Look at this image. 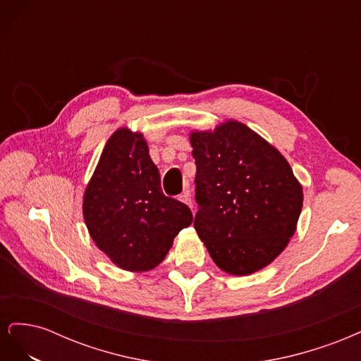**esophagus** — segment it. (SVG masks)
Masks as SVG:
<instances>
[{
	"mask_svg": "<svg viewBox=\"0 0 361 361\" xmlns=\"http://www.w3.org/2000/svg\"><path fill=\"white\" fill-rule=\"evenodd\" d=\"M179 200L182 202V203H185V204H188L190 207L192 206V202H191V195H190V190L187 188L180 195H179Z\"/></svg>",
	"mask_w": 361,
	"mask_h": 361,
	"instance_id": "1",
	"label": "esophagus"
}]
</instances>
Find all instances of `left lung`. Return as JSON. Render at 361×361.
I'll list each match as a JSON object with an SVG mask.
<instances>
[{
  "label": "left lung",
  "instance_id": "8db88e82",
  "mask_svg": "<svg viewBox=\"0 0 361 361\" xmlns=\"http://www.w3.org/2000/svg\"><path fill=\"white\" fill-rule=\"evenodd\" d=\"M195 159L194 228L218 268L248 276L286 248L302 207L289 162L255 130L227 120L191 133Z\"/></svg>",
  "mask_w": 361,
  "mask_h": 361
}]
</instances>
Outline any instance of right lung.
Instances as JSON below:
<instances>
[{"label": "right lung", "instance_id": "1", "mask_svg": "<svg viewBox=\"0 0 361 361\" xmlns=\"http://www.w3.org/2000/svg\"><path fill=\"white\" fill-rule=\"evenodd\" d=\"M82 214L97 248L133 272L158 267L174 236L192 223L187 204L164 195L143 134L128 128L106 141L84 192Z\"/></svg>", "mask_w": 361, "mask_h": 361}]
</instances>
